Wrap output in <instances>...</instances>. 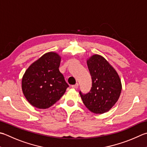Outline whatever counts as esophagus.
I'll return each instance as SVG.
<instances>
[{
  "instance_id": "1",
  "label": "esophagus",
  "mask_w": 147,
  "mask_h": 147,
  "mask_svg": "<svg viewBox=\"0 0 147 147\" xmlns=\"http://www.w3.org/2000/svg\"><path fill=\"white\" fill-rule=\"evenodd\" d=\"M71 87L73 88H77L78 87V83H76V84H75V85H72Z\"/></svg>"
}]
</instances>
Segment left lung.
Returning a JSON list of instances; mask_svg holds the SVG:
<instances>
[{"label": "left lung", "instance_id": "obj_1", "mask_svg": "<svg viewBox=\"0 0 147 147\" xmlns=\"http://www.w3.org/2000/svg\"><path fill=\"white\" fill-rule=\"evenodd\" d=\"M92 87L86 94L80 92L83 104L94 113L108 111L119 100L122 83L119 74L104 57L95 54L87 60Z\"/></svg>", "mask_w": 147, "mask_h": 147}]
</instances>
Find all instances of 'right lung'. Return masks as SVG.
<instances>
[{
	"mask_svg": "<svg viewBox=\"0 0 147 147\" xmlns=\"http://www.w3.org/2000/svg\"><path fill=\"white\" fill-rule=\"evenodd\" d=\"M61 57L55 52L43 55L26 70L22 80L25 98L34 107L47 109L65 92L69 85L59 71Z\"/></svg>",
	"mask_w": 147,
	"mask_h": 147,
	"instance_id": "obj_1",
	"label": "right lung"
}]
</instances>
